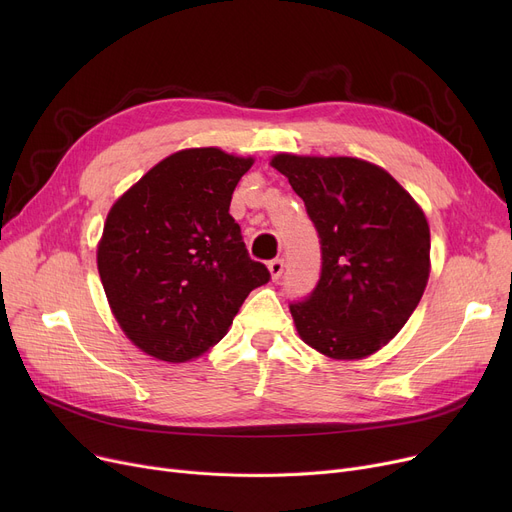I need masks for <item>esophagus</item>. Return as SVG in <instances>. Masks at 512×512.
<instances>
[{
  "mask_svg": "<svg viewBox=\"0 0 512 512\" xmlns=\"http://www.w3.org/2000/svg\"><path fill=\"white\" fill-rule=\"evenodd\" d=\"M270 274H272V278L274 280H280L282 278V274H284V267H286V263H284V259L282 257H276V259H272L270 261Z\"/></svg>",
  "mask_w": 512,
  "mask_h": 512,
  "instance_id": "obj_1",
  "label": "esophagus"
}]
</instances>
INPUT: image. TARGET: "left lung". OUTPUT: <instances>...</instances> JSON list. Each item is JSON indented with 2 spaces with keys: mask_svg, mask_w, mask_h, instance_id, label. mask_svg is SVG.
<instances>
[{
  "mask_svg": "<svg viewBox=\"0 0 512 512\" xmlns=\"http://www.w3.org/2000/svg\"><path fill=\"white\" fill-rule=\"evenodd\" d=\"M315 226L321 272L290 313L301 338L334 359H361L392 340L429 278V226L386 170L355 157L276 155Z\"/></svg>",
  "mask_w": 512,
  "mask_h": 512,
  "instance_id": "obj_1",
  "label": "left lung"
}]
</instances>
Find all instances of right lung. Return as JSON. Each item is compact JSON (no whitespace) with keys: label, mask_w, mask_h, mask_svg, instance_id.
I'll return each instance as SVG.
<instances>
[{"label":"right lung","mask_w":512,"mask_h":512,"mask_svg":"<svg viewBox=\"0 0 512 512\" xmlns=\"http://www.w3.org/2000/svg\"><path fill=\"white\" fill-rule=\"evenodd\" d=\"M253 166L215 147L178 151L116 201L97 249L99 276L124 334L182 363L224 338L249 292L272 278L249 257L230 215Z\"/></svg>","instance_id":"add662e5"}]
</instances>
